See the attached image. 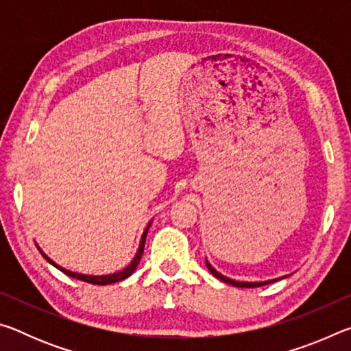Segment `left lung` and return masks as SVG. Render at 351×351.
<instances>
[{
  "label": "left lung",
  "instance_id": "1",
  "mask_svg": "<svg viewBox=\"0 0 351 351\" xmlns=\"http://www.w3.org/2000/svg\"><path fill=\"white\" fill-rule=\"evenodd\" d=\"M206 265H207V268H209V271H210L212 274L215 276L217 278H219V280L224 282V283L232 285V287H237V288H257V287H263V285L277 282V280H280V278H283V277H280V278H272V280H265V282H237V280H234V278H229V277H226V276H223V274H219V272H218L215 268H213V266H212L207 260H206Z\"/></svg>",
  "mask_w": 351,
  "mask_h": 351
}]
</instances>
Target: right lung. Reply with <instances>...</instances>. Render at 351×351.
<instances>
[{
    "instance_id": "add662e5",
    "label": "right lung",
    "mask_w": 351,
    "mask_h": 351,
    "mask_svg": "<svg viewBox=\"0 0 351 351\" xmlns=\"http://www.w3.org/2000/svg\"><path fill=\"white\" fill-rule=\"evenodd\" d=\"M150 226H152V221L147 224V228H145V230H144V234H142V237H141V243H139V247H138V252H136V255L133 257V260H132V263H130L127 268H123L122 271H119V272H114V274H106V276H88V274H79V272H73V271H69V269H64L63 266H60V265H57L54 260H51L49 257H47V255L41 251V249L38 247V245H37V247H38V251L41 252V255H43V257L49 261V263L52 265V266H56L57 269H60L63 274H66V276H69V277H73V278H77V280H82V282H88V283H93V285H111V283H116V282H121V280H125L127 277H130L134 272V269L138 268V265H139V260H141V257H142V254H144V246H145V239H147V232H148V229H150Z\"/></svg>"
}]
</instances>
